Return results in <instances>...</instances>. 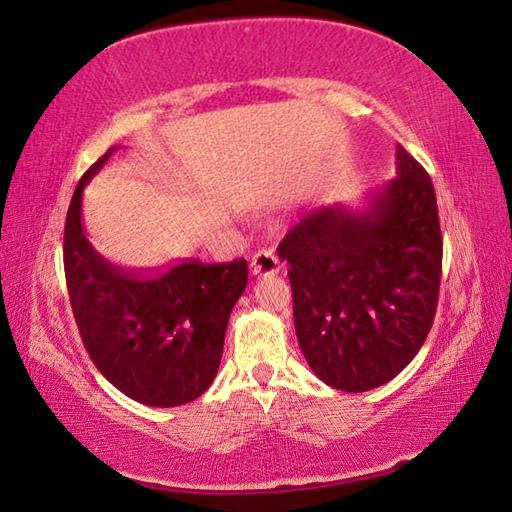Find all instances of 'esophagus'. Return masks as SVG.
Returning a JSON list of instances; mask_svg holds the SVG:
<instances>
[{"label": "esophagus", "mask_w": 512, "mask_h": 512, "mask_svg": "<svg viewBox=\"0 0 512 512\" xmlns=\"http://www.w3.org/2000/svg\"><path fill=\"white\" fill-rule=\"evenodd\" d=\"M280 271V260L274 249H258L252 256V274L254 276H274Z\"/></svg>", "instance_id": "1"}]
</instances>
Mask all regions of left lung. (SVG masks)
Instances as JSON below:
<instances>
[{
  "label": "left lung",
  "instance_id": "1",
  "mask_svg": "<svg viewBox=\"0 0 512 512\" xmlns=\"http://www.w3.org/2000/svg\"><path fill=\"white\" fill-rule=\"evenodd\" d=\"M291 265L293 324L311 370L344 392L394 379L434 324L442 236L434 184L399 144L396 177L366 210L304 214L278 245Z\"/></svg>",
  "mask_w": 512,
  "mask_h": 512
}]
</instances>
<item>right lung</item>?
Wrapping results in <instances>:
<instances>
[{"mask_svg":"<svg viewBox=\"0 0 512 512\" xmlns=\"http://www.w3.org/2000/svg\"><path fill=\"white\" fill-rule=\"evenodd\" d=\"M78 181L65 219L63 263L78 333L102 377L151 407L195 401L217 377L227 320L247 287V263H181L162 271L111 265L83 234Z\"/></svg>","mask_w":512,"mask_h":512,"instance_id":"add662e5","label":"right lung"}]
</instances>
